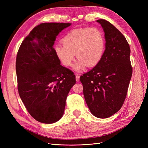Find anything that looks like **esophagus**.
Returning <instances> with one entry per match:
<instances>
[{
  "label": "esophagus",
  "instance_id": "obj_1",
  "mask_svg": "<svg viewBox=\"0 0 148 148\" xmlns=\"http://www.w3.org/2000/svg\"><path fill=\"white\" fill-rule=\"evenodd\" d=\"M76 81L77 82H78L79 81V77H80V75L79 74H76Z\"/></svg>",
  "mask_w": 148,
  "mask_h": 148
}]
</instances>
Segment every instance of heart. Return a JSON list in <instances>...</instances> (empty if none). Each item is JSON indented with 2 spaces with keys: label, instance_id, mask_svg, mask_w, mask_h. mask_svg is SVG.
<instances>
[{
  "label": "heart",
  "instance_id": "b5f03b06",
  "mask_svg": "<svg viewBox=\"0 0 148 148\" xmlns=\"http://www.w3.org/2000/svg\"><path fill=\"white\" fill-rule=\"evenodd\" d=\"M62 44H57L54 50L57 57L64 65L70 66L75 59L76 70H83L85 66L91 68L96 66L104 54L105 38L102 31L97 28L75 29L66 34L62 40Z\"/></svg>",
  "mask_w": 148,
  "mask_h": 148
}]
</instances>
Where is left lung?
Masks as SVG:
<instances>
[{
  "label": "left lung",
  "instance_id": "1",
  "mask_svg": "<svg viewBox=\"0 0 148 148\" xmlns=\"http://www.w3.org/2000/svg\"><path fill=\"white\" fill-rule=\"evenodd\" d=\"M104 29L106 49L96 66L80 77L85 101L92 114L108 118L122 107L132 75L130 48L120 31L105 20H97Z\"/></svg>",
  "mask_w": 148,
  "mask_h": 148
}]
</instances>
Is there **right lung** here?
I'll return each mask as SVG.
<instances>
[{
  "instance_id": "1",
  "label": "right lung",
  "mask_w": 148,
  "mask_h": 148,
  "mask_svg": "<svg viewBox=\"0 0 148 148\" xmlns=\"http://www.w3.org/2000/svg\"><path fill=\"white\" fill-rule=\"evenodd\" d=\"M71 23H44L22 42L16 59L18 91L29 114L39 122L53 123L63 116L67 96L76 83L72 71L60 65L53 45Z\"/></svg>"
}]
</instances>
